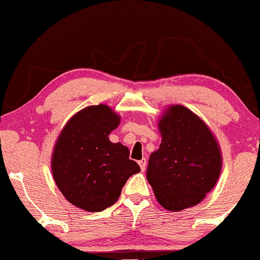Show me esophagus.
<instances>
[{
    "mask_svg": "<svg viewBox=\"0 0 260 260\" xmlns=\"http://www.w3.org/2000/svg\"><path fill=\"white\" fill-rule=\"evenodd\" d=\"M138 164H139V167H141V170L144 171L145 168H146V159H145V158H142V159L138 161Z\"/></svg>",
    "mask_w": 260,
    "mask_h": 260,
    "instance_id": "obj_1",
    "label": "esophagus"
}]
</instances>
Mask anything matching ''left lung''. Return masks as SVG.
<instances>
[{
	"mask_svg": "<svg viewBox=\"0 0 260 260\" xmlns=\"http://www.w3.org/2000/svg\"><path fill=\"white\" fill-rule=\"evenodd\" d=\"M159 149L149 158L146 179L159 204L180 211L201 203L221 170V152L208 125L183 105H172L158 122Z\"/></svg>",
	"mask_w": 260,
	"mask_h": 260,
	"instance_id": "8db88e82",
	"label": "left lung"
}]
</instances>
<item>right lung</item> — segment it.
I'll return each instance as SVG.
<instances>
[{"label":"right lung","mask_w":260,"mask_h":260,"mask_svg":"<svg viewBox=\"0 0 260 260\" xmlns=\"http://www.w3.org/2000/svg\"><path fill=\"white\" fill-rule=\"evenodd\" d=\"M119 119L108 105L88 107L69 119L55 144L51 170L56 185L68 202L85 211L114 205L126 180L141 171L126 146L109 141Z\"/></svg>","instance_id":"add662e5"}]
</instances>
